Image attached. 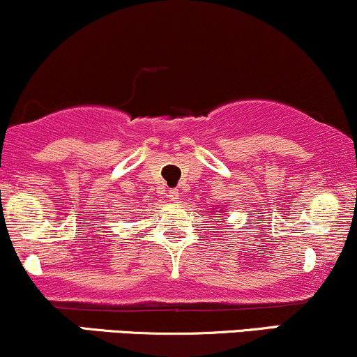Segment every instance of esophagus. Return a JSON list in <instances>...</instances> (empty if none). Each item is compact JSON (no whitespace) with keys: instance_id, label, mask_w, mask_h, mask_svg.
<instances>
[{"instance_id":"esophagus-1","label":"esophagus","mask_w":357,"mask_h":357,"mask_svg":"<svg viewBox=\"0 0 357 357\" xmlns=\"http://www.w3.org/2000/svg\"><path fill=\"white\" fill-rule=\"evenodd\" d=\"M167 198L171 199V202H178L179 199V190H169V195H167Z\"/></svg>"}]
</instances>
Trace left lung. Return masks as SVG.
<instances>
[{"instance_id":"1","label":"left lung","mask_w":357,"mask_h":357,"mask_svg":"<svg viewBox=\"0 0 357 357\" xmlns=\"http://www.w3.org/2000/svg\"><path fill=\"white\" fill-rule=\"evenodd\" d=\"M216 210H220V211H223V210H225V208H221V206H220V208H216Z\"/></svg>"}]
</instances>
